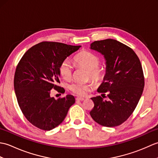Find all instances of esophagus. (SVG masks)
I'll use <instances>...</instances> for the list:
<instances>
[{
	"label": "esophagus",
	"mask_w": 158,
	"mask_h": 158,
	"mask_svg": "<svg viewBox=\"0 0 158 158\" xmlns=\"http://www.w3.org/2000/svg\"><path fill=\"white\" fill-rule=\"evenodd\" d=\"M85 100V98H81V97H77V98H76L77 101H83V100Z\"/></svg>",
	"instance_id": "34e87169"
}]
</instances>
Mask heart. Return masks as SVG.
I'll return each mask as SVG.
<instances>
[{
    "instance_id": "1",
    "label": "heart",
    "mask_w": 158,
    "mask_h": 158,
    "mask_svg": "<svg viewBox=\"0 0 158 158\" xmlns=\"http://www.w3.org/2000/svg\"><path fill=\"white\" fill-rule=\"evenodd\" d=\"M75 62L77 66L83 67L88 70L89 77L96 82L102 80L105 75V71L99 66L100 59L94 53L89 52L80 53L75 58ZM59 73L63 79L69 80L71 79L73 68L69 60H64L59 66ZM93 88L92 83H82L75 82L69 85V89L75 95L83 96Z\"/></svg>"
}]
</instances>
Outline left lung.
I'll use <instances>...</instances> for the list:
<instances>
[{
	"label": "left lung",
	"mask_w": 158,
	"mask_h": 158,
	"mask_svg": "<svg viewBox=\"0 0 158 158\" xmlns=\"http://www.w3.org/2000/svg\"><path fill=\"white\" fill-rule=\"evenodd\" d=\"M90 49L104 56L106 74L98 92L108 93L109 100L100 96L91 99L94 106L89 114L100 125L119 126L128 119L136 107L145 85L139 57L128 46L115 39L96 41Z\"/></svg>",
	"instance_id": "1"
}]
</instances>
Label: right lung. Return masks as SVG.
Masks as SVG:
<instances>
[{
	"label": "right lung",
	"mask_w": 158,
	"mask_h": 158,
	"mask_svg": "<svg viewBox=\"0 0 158 158\" xmlns=\"http://www.w3.org/2000/svg\"><path fill=\"white\" fill-rule=\"evenodd\" d=\"M81 46L43 41L26 52L16 67L14 89L19 108L30 123L43 130L61 123L75 99L72 95L55 99L53 89L64 93L60 83L59 66Z\"/></svg>",
	"instance_id": "add662e5"
}]
</instances>
